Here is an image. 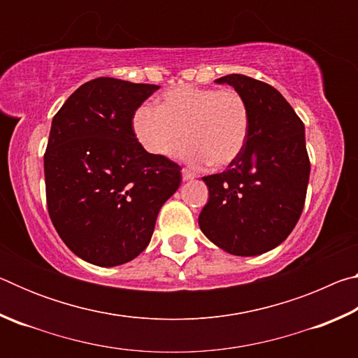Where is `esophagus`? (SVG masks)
<instances>
[{"mask_svg": "<svg viewBox=\"0 0 358 358\" xmlns=\"http://www.w3.org/2000/svg\"><path fill=\"white\" fill-rule=\"evenodd\" d=\"M181 175H183V180L186 181V180H192L194 177H196V173H192L191 171H187V169H183V171H181Z\"/></svg>", "mask_w": 358, "mask_h": 358, "instance_id": "34e87169", "label": "esophagus"}]
</instances>
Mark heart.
Here are the masks:
<instances>
[{
    "instance_id": "b5f03b06",
    "label": "heart",
    "mask_w": 358,
    "mask_h": 358,
    "mask_svg": "<svg viewBox=\"0 0 358 358\" xmlns=\"http://www.w3.org/2000/svg\"><path fill=\"white\" fill-rule=\"evenodd\" d=\"M250 121V107L237 90L183 85L162 94L157 108L138 107L132 129L150 155H169L183 134L178 157L194 167H224L243 150Z\"/></svg>"
}]
</instances>
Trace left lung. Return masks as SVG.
<instances>
[{
    "label": "left lung",
    "instance_id": "obj_1",
    "mask_svg": "<svg viewBox=\"0 0 358 358\" xmlns=\"http://www.w3.org/2000/svg\"><path fill=\"white\" fill-rule=\"evenodd\" d=\"M216 82L243 94L251 121L237 159L224 172L202 178L210 197L199 226L221 250L257 256L289 237L305 207L311 171L305 126L268 83L243 74Z\"/></svg>",
    "mask_w": 358,
    "mask_h": 358
}]
</instances>
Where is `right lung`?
Listing matches in <instances>:
<instances>
[{
    "label": "right lung",
    "mask_w": 358,
    "mask_h": 358,
    "mask_svg": "<svg viewBox=\"0 0 358 358\" xmlns=\"http://www.w3.org/2000/svg\"><path fill=\"white\" fill-rule=\"evenodd\" d=\"M157 88L98 77L53 117L44 153L48 215L64 245L90 264L137 257L181 183L177 162L147 153L132 129L136 110Z\"/></svg>",
    "instance_id": "obj_1"
}]
</instances>
